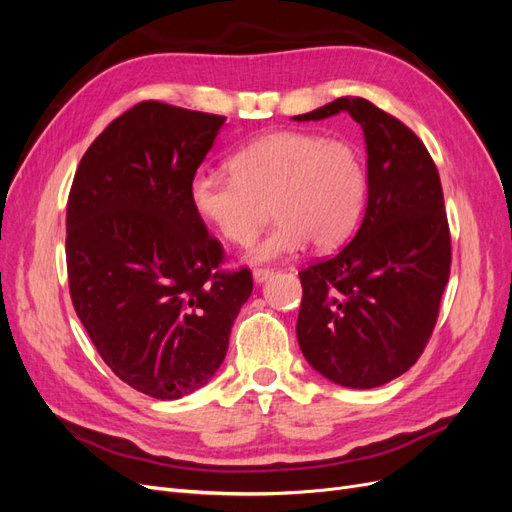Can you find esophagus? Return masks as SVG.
<instances>
[{"instance_id": "esophagus-1", "label": "esophagus", "mask_w": 512, "mask_h": 512, "mask_svg": "<svg viewBox=\"0 0 512 512\" xmlns=\"http://www.w3.org/2000/svg\"><path fill=\"white\" fill-rule=\"evenodd\" d=\"M269 275H273V269H269V267H256L254 269V280L256 282H265Z\"/></svg>"}]
</instances>
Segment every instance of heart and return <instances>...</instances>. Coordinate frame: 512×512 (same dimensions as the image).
Wrapping results in <instances>:
<instances>
[{
    "label": "heart",
    "mask_w": 512,
    "mask_h": 512,
    "mask_svg": "<svg viewBox=\"0 0 512 512\" xmlns=\"http://www.w3.org/2000/svg\"><path fill=\"white\" fill-rule=\"evenodd\" d=\"M232 175L198 170L190 181L196 215L235 245H247L275 213V226L252 247V258L275 260L303 250L342 245L361 220L367 168L344 138L286 130L235 151ZM272 209L269 210L268 207Z\"/></svg>",
    "instance_id": "1"
}]
</instances>
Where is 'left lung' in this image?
Returning a JSON list of instances; mask_svg holds the SVG:
<instances>
[{"instance_id":"left-lung-1","label":"left lung","mask_w":512,"mask_h":512,"mask_svg":"<svg viewBox=\"0 0 512 512\" xmlns=\"http://www.w3.org/2000/svg\"><path fill=\"white\" fill-rule=\"evenodd\" d=\"M346 111L367 143V209L354 239L299 271L301 352L350 389L408 371L438 322L451 275V230L436 162L406 123L365 98H339L297 121Z\"/></svg>"}]
</instances>
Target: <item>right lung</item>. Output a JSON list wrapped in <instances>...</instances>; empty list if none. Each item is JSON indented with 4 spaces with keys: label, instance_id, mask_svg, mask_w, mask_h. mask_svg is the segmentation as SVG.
I'll use <instances>...</instances> for the list:
<instances>
[{
    "label": "right lung",
    "instance_id": "1",
    "mask_svg": "<svg viewBox=\"0 0 512 512\" xmlns=\"http://www.w3.org/2000/svg\"><path fill=\"white\" fill-rule=\"evenodd\" d=\"M224 121L138 102L89 145L68 196L74 312L113 374L156 399L211 380L254 286L247 267L222 269L224 247L190 203Z\"/></svg>",
    "mask_w": 512,
    "mask_h": 512
}]
</instances>
